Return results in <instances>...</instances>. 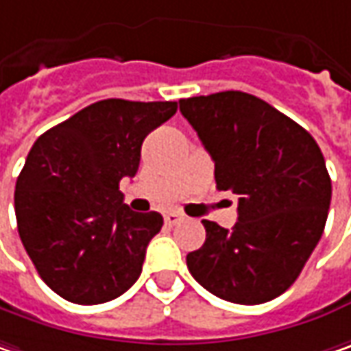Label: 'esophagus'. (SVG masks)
Masks as SVG:
<instances>
[{
    "label": "esophagus",
    "mask_w": 351,
    "mask_h": 351,
    "mask_svg": "<svg viewBox=\"0 0 351 351\" xmlns=\"http://www.w3.org/2000/svg\"><path fill=\"white\" fill-rule=\"evenodd\" d=\"M180 220H182V214H178V212H167L165 214V223L167 226H176Z\"/></svg>",
    "instance_id": "1"
}]
</instances>
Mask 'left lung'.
<instances>
[{
	"label": "left lung",
	"instance_id": "1",
	"mask_svg": "<svg viewBox=\"0 0 351 351\" xmlns=\"http://www.w3.org/2000/svg\"><path fill=\"white\" fill-rule=\"evenodd\" d=\"M178 104L214 160L216 186L239 196L232 230L202 221L206 241L186 255L189 271L223 300H273L297 281L326 226L332 182L322 151L297 121L245 92Z\"/></svg>",
	"mask_w": 351,
	"mask_h": 351
}]
</instances>
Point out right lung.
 Here are the masks:
<instances>
[{"label": "right lung", "instance_id": "obj_1", "mask_svg": "<svg viewBox=\"0 0 351 351\" xmlns=\"http://www.w3.org/2000/svg\"><path fill=\"white\" fill-rule=\"evenodd\" d=\"M176 114V101L101 99L45 131L15 184L17 230L40 279L76 304L123 295L139 279L159 212L123 204L143 139Z\"/></svg>", "mask_w": 351, "mask_h": 351}]
</instances>
